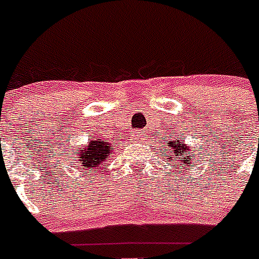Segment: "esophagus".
<instances>
[{"instance_id": "obj_1", "label": "esophagus", "mask_w": 259, "mask_h": 259, "mask_svg": "<svg viewBox=\"0 0 259 259\" xmlns=\"http://www.w3.org/2000/svg\"><path fill=\"white\" fill-rule=\"evenodd\" d=\"M136 136H140V134H136Z\"/></svg>"}]
</instances>
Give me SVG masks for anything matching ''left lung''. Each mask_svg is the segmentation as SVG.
Listing matches in <instances>:
<instances>
[{
    "mask_svg": "<svg viewBox=\"0 0 259 259\" xmlns=\"http://www.w3.org/2000/svg\"><path fill=\"white\" fill-rule=\"evenodd\" d=\"M169 144V150H172V156L173 158H179L183 164V161L185 160V162L189 161V158H184V160H181L183 156L188 153L189 148L188 146H185L184 144H181L180 140H177V141H173V142H168ZM193 162V161H192Z\"/></svg>",
    "mask_w": 259,
    "mask_h": 259,
    "instance_id": "obj_1",
    "label": "left lung"
}]
</instances>
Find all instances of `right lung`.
Here are the masks:
<instances>
[{
	"label": "right lung",
	"instance_id": "right-lung-1",
	"mask_svg": "<svg viewBox=\"0 0 259 259\" xmlns=\"http://www.w3.org/2000/svg\"><path fill=\"white\" fill-rule=\"evenodd\" d=\"M114 148L109 142H105L103 140L99 141H91L90 145L84 150H80L76 154H79V160L82 161L83 166L89 170H93L95 166H99L102 161L107 160V156L111 153Z\"/></svg>",
	"mask_w": 259,
	"mask_h": 259
}]
</instances>
